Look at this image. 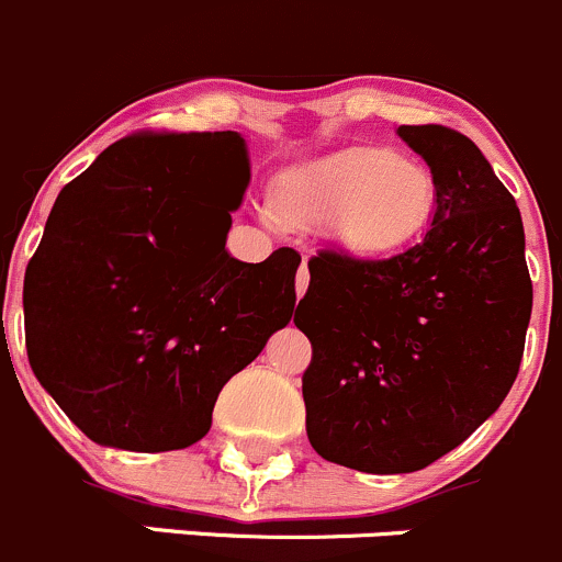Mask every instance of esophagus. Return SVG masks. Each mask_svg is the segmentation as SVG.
<instances>
[{
  "label": "esophagus",
  "instance_id": "1",
  "mask_svg": "<svg viewBox=\"0 0 562 562\" xmlns=\"http://www.w3.org/2000/svg\"><path fill=\"white\" fill-rule=\"evenodd\" d=\"M308 259L303 257V265H300V270H297V281H294V289H297V297H303L305 294V289H308Z\"/></svg>",
  "mask_w": 562,
  "mask_h": 562
}]
</instances>
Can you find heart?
<instances>
[{"label": "heart", "mask_w": 562, "mask_h": 562, "mask_svg": "<svg viewBox=\"0 0 562 562\" xmlns=\"http://www.w3.org/2000/svg\"><path fill=\"white\" fill-rule=\"evenodd\" d=\"M436 183L419 161L386 148H351L286 183L281 211L289 222H329L335 240L357 254L392 251L430 213Z\"/></svg>", "instance_id": "obj_1"}]
</instances>
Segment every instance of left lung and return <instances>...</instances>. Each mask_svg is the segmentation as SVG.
Here are the masks:
<instances>
[{"mask_svg":"<svg viewBox=\"0 0 562 562\" xmlns=\"http://www.w3.org/2000/svg\"><path fill=\"white\" fill-rule=\"evenodd\" d=\"M397 135L432 172L430 229L386 259L319 251L294 314L311 447L366 473L422 471L490 419L533 308L522 216L484 154L441 124Z\"/></svg>","mask_w":562,"mask_h":562,"instance_id":"8db88e82","label":"left lung"}]
</instances>
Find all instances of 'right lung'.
<instances>
[{"label":"right lung","instance_id":"right-lung-1","mask_svg":"<svg viewBox=\"0 0 562 562\" xmlns=\"http://www.w3.org/2000/svg\"><path fill=\"white\" fill-rule=\"evenodd\" d=\"M251 167L238 132L113 143L61 189L26 268L29 366L102 447L187 449L222 386L294 316L300 254L224 243Z\"/></svg>","mask_w":562,"mask_h":562}]
</instances>
